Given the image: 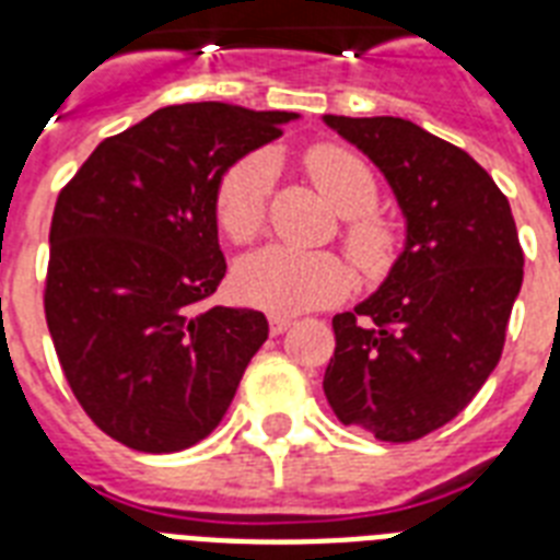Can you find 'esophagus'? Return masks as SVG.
I'll use <instances>...</instances> for the list:
<instances>
[{"label": "esophagus", "mask_w": 560, "mask_h": 560, "mask_svg": "<svg viewBox=\"0 0 560 560\" xmlns=\"http://www.w3.org/2000/svg\"><path fill=\"white\" fill-rule=\"evenodd\" d=\"M290 325H293V316H288V314H272L270 316V331L272 334H284Z\"/></svg>", "instance_id": "esophagus-1"}]
</instances>
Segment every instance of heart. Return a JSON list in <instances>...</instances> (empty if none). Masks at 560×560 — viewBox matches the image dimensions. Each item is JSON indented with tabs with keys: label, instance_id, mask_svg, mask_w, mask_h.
<instances>
[{
	"label": "heart",
	"instance_id": "heart-1",
	"mask_svg": "<svg viewBox=\"0 0 560 560\" xmlns=\"http://www.w3.org/2000/svg\"><path fill=\"white\" fill-rule=\"evenodd\" d=\"M307 177L325 200L346 218L342 241L360 270L377 276L395 255V229L381 218L377 179L358 153L334 142H319L302 156ZM276 162L270 153L255 151L232 162L214 188V218L232 244L258 237L267 218ZM354 276L349 264L331 253H299L288 246H267L246 255L235 267V288L249 305L276 314H296L307 307L337 302L351 290Z\"/></svg>",
	"mask_w": 560,
	"mask_h": 560
}]
</instances>
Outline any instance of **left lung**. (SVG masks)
<instances>
[{
    "label": "left lung",
    "mask_w": 560,
    "mask_h": 560,
    "mask_svg": "<svg viewBox=\"0 0 560 560\" xmlns=\"http://www.w3.org/2000/svg\"><path fill=\"white\" fill-rule=\"evenodd\" d=\"M325 125L381 168L407 218L386 281L334 316L325 398L342 424L416 442L459 416L500 363L523 284L512 206L468 153L407 118Z\"/></svg>",
    "instance_id": "obj_1"
}]
</instances>
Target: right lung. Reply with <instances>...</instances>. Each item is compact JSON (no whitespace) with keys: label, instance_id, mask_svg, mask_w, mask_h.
Here are the masks:
<instances>
[{"label":"right lung","instance_id":"obj_1","mask_svg":"<svg viewBox=\"0 0 560 560\" xmlns=\"http://www.w3.org/2000/svg\"><path fill=\"white\" fill-rule=\"evenodd\" d=\"M296 113L174 104L109 136L60 191L46 323L83 412L116 442L177 453L226 416L267 316L206 305L226 276L214 188Z\"/></svg>","mask_w":560,"mask_h":560}]
</instances>
